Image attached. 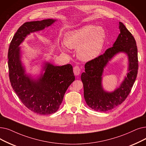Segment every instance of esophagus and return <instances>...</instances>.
<instances>
[{
    "mask_svg": "<svg viewBox=\"0 0 146 146\" xmlns=\"http://www.w3.org/2000/svg\"><path fill=\"white\" fill-rule=\"evenodd\" d=\"M73 72L75 76H79L80 73V68L79 66H75L73 68Z\"/></svg>",
    "mask_w": 146,
    "mask_h": 146,
    "instance_id": "34e87169",
    "label": "esophagus"
}]
</instances>
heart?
Returning a JSON list of instances; mask_svg holds the SVG:
<instances>
[{
    "label": "heart",
    "instance_id": "obj_1",
    "mask_svg": "<svg viewBox=\"0 0 146 146\" xmlns=\"http://www.w3.org/2000/svg\"><path fill=\"white\" fill-rule=\"evenodd\" d=\"M105 30L101 27L86 25L79 29L70 31L64 37V45L68 48L77 49L78 57L84 61L97 58L104 46ZM63 50L64 46H60Z\"/></svg>",
    "mask_w": 146,
    "mask_h": 146
}]
</instances>
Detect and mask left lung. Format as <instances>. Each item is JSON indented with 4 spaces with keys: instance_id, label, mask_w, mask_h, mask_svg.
Here are the masks:
<instances>
[{
    "instance_id": "left-lung-1",
    "label": "left lung",
    "mask_w": 146,
    "mask_h": 146,
    "mask_svg": "<svg viewBox=\"0 0 146 146\" xmlns=\"http://www.w3.org/2000/svg\"><path fill=\"white\" fill-rule=\"evenodd\" d=\"M119 28L120 34L113 46L107 49L103 55L87 62L85 65V72L81 74L86 103L97 111H109L122 103L130 93L137 76L138 63L135 40L122 23L119 22ZM120 52L128 56L129 72L119 88L113 92H107L102 85L104 68Z\"/></svg>"
}]
</instances>
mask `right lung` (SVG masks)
Returning <instances> with one entry per match:
<instances>
[{
    "mask_svg": "<svg viewBox=\"0 0 146 146\" xmlns=\"http://www.w3.org/2000/svg\"><path fill=\"white\" fill-rule=\"evenodd\" d=\"M54 19L23 24L14 36L8 50L9 76L11 86L26 107L37 114L46 115L57 111L68 86L75 80L70 64L55 66L46 62L37 79L26 74L21 62L20 44L30 33L45 29Z\"/></svg>",
    "mask_w": 146,
    "mask_h": 146,
    "instance_id": "obj_1",
    "label": "right lung"
}]
</instances>
